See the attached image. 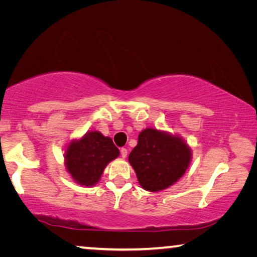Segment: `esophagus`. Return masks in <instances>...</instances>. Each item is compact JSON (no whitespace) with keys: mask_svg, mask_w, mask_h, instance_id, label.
<instances>
[{"mask_svg":"<svg viewBox=\"0 0 257 257\" xmlns=\"http://www.w3.org/2000/svg\"><path fill=\"white\" fill-rule=\"evenodd\" d=\"M121 156H122L123 159H125L127 158V155H128V151H127V149H121Z\"/></svg>","mask_w":257,"mask_h":257,"instance_id":"1","label":"esophagus"}]
</instances>
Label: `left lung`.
<instances>
[{
  "instance_id": "left-lung-1",
  "label": "left lung",
  "mask_w": 257,
  "mask_h": 257,
  "mask_svg": "<svg viewBox=\"0 0 257 257\" xmlns=\"http://www.w3.org/2000/svg\"><path fill=\"white\" fill-rule=\"evenodd\" d=\"M191 147L179 135L146 128L129 154V163L139 185L152 193L167 189L185 175L191 161Z\"/></svg>"
}]
</instances>
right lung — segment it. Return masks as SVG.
<instances>
[{
	"instance_id": "add662e5",
	"label": "right lung",
	"mask_w": 257,
	"mask_h": 257,
	"mask_svg": "<svg viewBox=\"0 0 257 257\" xmlns=\"http://www.w3.org/2000/svg\"><path fill=\"white\" fill-rule=\"evenodd\" d=\"M119 155L118 147L110 137L90 130L68 143L64 150V167L77 184L93 187L101 180L106 165Z\"/></svg>"
}]
</instances>
